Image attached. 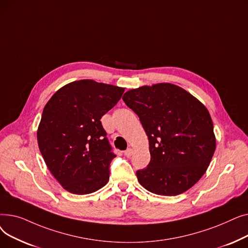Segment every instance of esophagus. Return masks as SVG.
<instances>
[{"label": "esophagus", "instance_id": "obj_1", "mask_svg": "<svg viewBox=\"0 0 248 248\" xmlns=\"http://www.w3.org/2000/svg\"><path fill=\"white\" fill-rule=\"evenodd\" d=\"M133 153H134L133 149L128 148V149H126V150L124 151V155H126V157H131V155H133Z\"/></svg>", "mask_w": 248, "mask_h": 248}]
</instances>
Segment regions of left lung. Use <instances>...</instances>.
<instances>
[{"instance_id": "obj_1", "label": "left lung", "mask_w": 248, "mask_h": 248, "mask_svg": "<svg viewBox=\"0 0 248 248\" xmlns=\"http://www.w3.org/2000/svg\"><path fill=\"white\" fill-rule=\"evenodd\" d=\"M123 99L138 114L149 139L151 161L137 171L140 184L163 196H176L196 184L216 148L208 109L171 83L131 89Z\"/></svg>"}]
</instances>
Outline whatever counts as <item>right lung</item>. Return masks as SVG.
Listing matches in <instances>:
<instances>
[{
    "label": "right lung",
    "mask_w": 248,
    "mask_h": 248,
    "mask_svg": "<svg viewBox=\"0 0 248 248\" xmlns=\"http://www.w3.org/2000/svg\"><path fill=\"white\" fill-rule=\"evenodd\" d=\"M124 91L83 79L61 87L46 103L37 131L39 150L51 174L68 192L90 194L108 182L115 155L100 119Z\"/></svg>",
    "instance_id": "right-lung-1"
}]
</instances>
